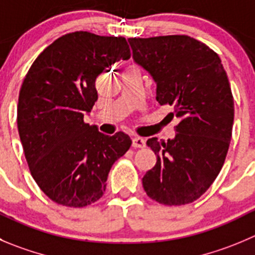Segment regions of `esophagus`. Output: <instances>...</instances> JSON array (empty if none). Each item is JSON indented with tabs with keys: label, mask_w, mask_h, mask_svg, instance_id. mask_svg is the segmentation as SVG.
Here are the masks:
<instances>
[{
	"label": "esophagus",
	"mask_w": 255,
	"mask_h": 255,
	"mask_svg": "<svg viewBox=\"0 0 255 255\" xmlns=\"http://www.w3.org/2000/svg\"><path fill=\"white\" fill-rule=\"evenodd\" d=\"M132 146L134 147H145V140L140 136H135L132 139Z\"/></svg>",
	"instance_id": "obj_1"
}]
</instances>
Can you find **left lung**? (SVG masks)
Here are the masks:
<instances>
[{"mask_svg": "<svg viewBox=\"0 0 255 255\" xmlns=\"http://www.w3.org/2000/svg\"><path fill=\"white\" fill-rule=\"evenodd\" d=\"M132 57L156 82V100L171 105L174 140L151 137L156 164L142 178L147 196L162 205L195 202L214 183L227 157L234 100L222 60L186 35L129 38Z\"/></svg>", "mask_w": 255, "mask_h": 255, "instance_id": "1", "label": "left lung"}]
</instances>
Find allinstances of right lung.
Masks as SVG:
<instances>
[{
	"mask_svg": "<svg viewBox=\"0 0 255 255\" xmlns=\"http://www.w3.org/2000/svg\"><path fill=\"white\" fill-rule=\"evenodd\" d=\"M130 56L124 37L76 31L48 45L26 74L17 128L31 175L52 202L70 208L98 202L111 166L131 146L125 132L109 136L84 121L98 100L99 75Z\"/></svg>",
	"mask_w": 255,
	"mask_h": 255,
	"instance_id": "obj_1",
	"label": "right lung"
}]
</instances>
